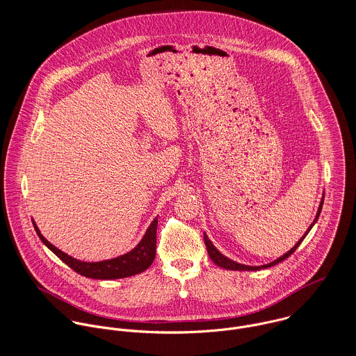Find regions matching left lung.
Segmentation results:
<instances>
[{"label":"left lung","instance_id":"left-lung-1","mask_svg":"<svg viewBox=\"0 0 356 356\" xmlns=\"http://www.w3.org/2000/svg\"><path fill=\"white\" fill-rule=\"evenodd\" d=\"M322 205H323V200H322L321 204H319V208H318V212H316V216H315L314 222L309 225V227H308V230L305 232V236H303V237L296 243V245H295L291 251H288L286 254H282L281 257L275 259L274 261H271V263H268V264H263V266H245V264H240V263H237V261H234V260H232V259H229V257H226V256H223V254H220V252L213 247V244L209 241L208 236H207V234H204V243H205V247H207L208 254H209V257L212 259V261H213L215 264H218L219 267L227 268V270H238V271L245 270V271H256V270H260V268H267V267L275 266V264L281 263L282 260H285L286 257H289L291 254H293V252L298 250V247L302 244V241L305 240V236L308 234V232H309V230L312 229V226L316 223V220H318V218H319V213H321V211H322Z\"/></svg>","mask_w":356,"mask_h":356}]
</instances>
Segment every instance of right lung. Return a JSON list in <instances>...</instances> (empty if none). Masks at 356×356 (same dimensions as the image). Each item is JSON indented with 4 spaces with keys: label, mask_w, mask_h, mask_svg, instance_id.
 Listing matches in <instances>:
<instances>
[{
    "label": "right lung",
    "mask_w": 356,
    "mask_h": 356,
    "mask_svg": "<svg viewBox=\"0 0 356 356\" xmlns=\"http://www.w3.org/2000/svg\"><path fill=\"white\" fill-rule=\"evenodd\" d=\"M34 229L41 238V241L51 250L53 254L58 256L68 267H71L74 271L78 274L88 277V278H95V280H116V278H126L131 277L136 274H140L145 271L154 260L156 256V229H157V216L154 218L148 227L145 236L140 241V244L130 252L122 254L115 259L109 260H102V261H95V263H88V261H81L76 260L63 251L57 250L54 245L41 234L40 229L37 227L35 222H33Z\"/></svg>",
    "instance_id": "right-lung-1"
}]
</instances>
